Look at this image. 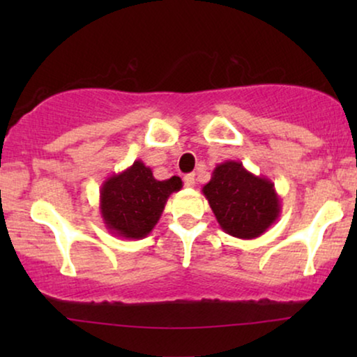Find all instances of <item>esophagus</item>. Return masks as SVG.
Masks as SVG:
<instances>
[{
    "label": "esophagus",
    "mask_w": 357,
    "mask_h": 357,
    "mask_svg": "<svg viewBox=\"0 0 357 357\" xmlns=\"http://www.w3.org/2000/svg\"><path fill=\"white\" fill-rule=\"evenodd\" d=\"M183 182L187 187H195V174H187L183 177Z\"/></svg>",
    "instance_id": "obj_1"
}]
</instances>
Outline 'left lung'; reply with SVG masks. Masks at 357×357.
Returning <instances> with one entry per match:
<instances>
[{
    "instance_id": "1",
    "label": "left lung",
    "mask_w": 357,
    "mask_h": 357,
    "mask_svg": "<svg viewBox=\"0 0 357 357\" xmlns=\"http://www.w3.org/2000/svg\"><path fill=\"white\" fill-rule=\"evenodd\" d=\"M202 192L222 231L237 238L260 237L281 214L275 183L248 172L238 160L218 164Z\"/></svg>"
}]
</instances>
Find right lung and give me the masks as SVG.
Returning <instances> with one entry per match:
<instances>
[{
  "instance_id": "right-lung-1",
  "label": "right lung",
  "mask_w": 357,
  "mask_h": 357,
  "mask_svg": "<svg viewBox=\"0 0 357 357\" xmlns=\"http://www.w3.org/2000/svg\"><path fill=\"white\" fill-rule=\"evenodd\" d=\"M182 178H154L143 160L110 175L100 188L102 221L121 238H144L155 227L170 195L182 188Z\"/></svg>"
}]
</instances>
